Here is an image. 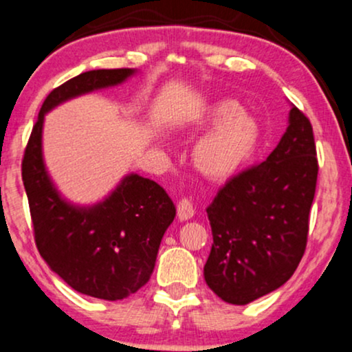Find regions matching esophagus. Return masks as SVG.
I'll return each instance as SVG.
<instances>
[{
  "instance_id": "obj_1",
  "label": "esophagus",
  "mask_w": 352,
  "mask_h": 352,
  "mask_svg": "<svg viewBox=\"0 0 352 352\" xmlns=\"http://www.w3.org/2000/svg\"><path fill=\"white\" fill-rule=\"evenodd\" d=\"M192 216H194V208L191 201L188 199L179 201V204H177V217H179V221H189Z\"/></svg>"
}]
</instances>
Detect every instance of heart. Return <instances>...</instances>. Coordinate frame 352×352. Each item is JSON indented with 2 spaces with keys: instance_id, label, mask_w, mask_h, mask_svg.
Masks as SVG:
<instances>
[{
  "instance_id": "1",
  "label": "heart",
  "mask_w": 352,
  "mask_h": 352,
  "mask_svg": "<svg viewBox=\"0 0 352 352\" xmlns=\"http://www.w3.org/2000/svg\"><path fill=\"white\" fill-rule=\"evenodd\" d=\"M206 133L192 151L194 166L212 181H226L237 175L258 150L262 128L252 113L242 111L232 98L201 105L186 118L189 133Z\"/></svg>"
}]
</instances>
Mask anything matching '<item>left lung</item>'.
<instances>
[{
	"label": "left lung",
	"mask_w": 352,
	"mask_h": 352,
	"mask_svg": "<svg viewBox=\"0 0 352 352\" xmlns=\"http://www.w3.org/2000/svg\"><path fill=\"white\" fill-rule=\"evenodd\" d=\"M316 177L311 123L292 105L275 150L227 181L208 208L214 243L204 280L219 298L247 305L290 280L307 249Z\"/></svg>",
	"instance_id": "left-lung-1"
}]
</instances>
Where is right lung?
<instances>
[{
	"label": "right lung",
	"mask_w": 352,
	"mask_h": 352,
	"mask_svg": "<svg viewBox=\"0 0 352 352\" xmlns=\"http://www.w3.org/2000/svg\"><path fill=\"white\" fill-rule=\"evenodd\" d=\"M135 69L89 70L47 95L23 158V183L41 257L70 288L117 301L133 295L155 268L176 208L158 183L130 173L92 206L65 199L44 163V117L70 98L123 84Z\"/></svg>",
	"instance_id": "right-lung-1"
}]
</instances>
